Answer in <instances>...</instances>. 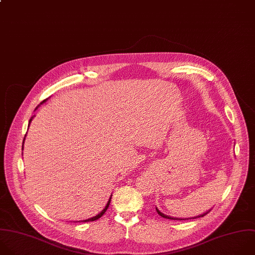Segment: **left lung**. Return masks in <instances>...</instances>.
Wrapping results in <instances>:
<instances>
[{
  "label": "left lung",
  "mask_w": 255,
  "mask_h": 255,
  "mask_svg": "<svg viewBox=\"0 0 255 255\" xmlns=\"http://www.w3.org/2000/svg\"><path fill=\"white\" fill-rule=\"evenodd\" d=\"M156 211H157V212H158V214H159V215H160V216H162V217H164V218H167V219H173V220H185V219H179V218H173V217H169V216H167V215H164V214H163V213H161V212H160V211H159V210H158V209H157V208H156ZM209 211H210V210H209ZM209 211H208V212H209ZM208 212H206V213H203V214H201V215H200V216H197V217H203V216H204V215H206V214H207V213H208ZM197 217H193V218H197Z\"/></svg>",
  "instance_id": "1"
}]
</instances>
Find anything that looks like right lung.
I'll list each match as a JSON object with an SVG mask.
<instances>
[{
  "label": "right lung",
  "mask_w": 255,
  "mask_h": 255,
  "mask_svg": "<svg viewBox=\"0 0 255 255\" xmlns=\"http://www.w3.org/2000/svg\"><path fill=\"white\" fill-rule=\"evenodd\" d=\"M43 103V102H42ZM41 103V104H42ZM32 120V119H31ZM31 120H30V122H31ZM24 140H25V138H24ZM110 201H111V198L109 199V201H108V203H107V205H106V207L98 214V215H96V216H94V217H92V218H89V219H86V220H84V222H88V221H94V220H97V219H99L105 212H106V210L108 209V207H109V205H110Z\"/></svg>",
  "instance_id": "1"
}]
</instances>
